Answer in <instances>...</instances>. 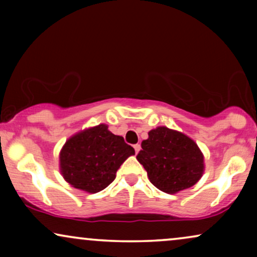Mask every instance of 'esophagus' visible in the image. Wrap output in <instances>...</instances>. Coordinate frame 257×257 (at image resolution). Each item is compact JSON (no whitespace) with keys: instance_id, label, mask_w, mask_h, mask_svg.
I'll return each instance as SVG.
<instances>
[{"instance_id":"esophagus-1","label":"esophagus","mask_w":257,"mask_h":257,"mask_svg":"<svg viewBox=\"0 0 257 257\" xmlns=\"http://www.w3.org/2000/svg\"><path fill=\"white\" fill-rule=\"evenodd\" d=\"M133 147H135V151H136V153H138L139 151H140V149H142V146H140V144H136V145L133 146Z\"/></svg>"}]
</instances>
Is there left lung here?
Instances as JSON below:
<instances>
[{
    "instance_id": "8db88e82",
    "label": "left lung",
    "mask_w": 257,
    "mask_h": 257,
    "mask_svg": "<svg viewBox=\"0 0 257 257\" xmlns=\"http://www.w3.org/2000/svg\"><path fill=\"white\" fill-rule=\"evenodd\" d=\"M137 159L158 189L174 194L202 177L205 164L199 146L184 133L165 126L151 130Z\"/></svg>"
}]
</instances>
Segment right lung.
I'll list each match as a JSON object with an SVG mask.
<instances>
[{
  "label": "right lung",
  "mask_w": 257,
  "mask_h": 257,
  "mask_svg": "<svg viewBox=\"0 0 257 257\" xmlns=\"http://www.w3.org/2000/svg\"><path fill=\"white\" fill-rule=\"evenodd\" d=\"M135 149L99 124L66 140L59 153V167L66 182L87 193L103 191L115 179L120 165Z\"/></svg>",
  "instance_id": "right-lung-1"
}]
</instances>
